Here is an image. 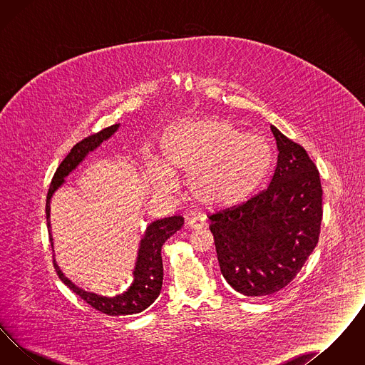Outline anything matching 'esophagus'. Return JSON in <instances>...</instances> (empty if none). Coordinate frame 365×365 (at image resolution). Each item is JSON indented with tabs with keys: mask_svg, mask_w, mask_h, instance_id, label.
<instances>
[{
	"mask_svg": "<svg viewBox=\"0 0 365 365\" xmlns=\"http://www.w3.org/2000/svg\"><path fill=\"white\" fill-rule=\"evenodd\" d=\"M205 227V220L201 216H192L186 220V228L189 230H201Z\"/></svg>",
	"mask_w": 365,
	"mask_h": 365,
	"instance_id": "esophagus-1",
	"label": "esophagus"
}]
</instances>
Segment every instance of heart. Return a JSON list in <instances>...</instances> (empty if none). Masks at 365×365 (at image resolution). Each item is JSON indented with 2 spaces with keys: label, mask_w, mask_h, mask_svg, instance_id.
Wrapping results in <instances>:
<instances>
[{
  "label": "heart",
  "mask_w": 365,
  "mask_h": 365,
  "mask_svg": "<svg viewBox=\"0 0 365 365\" xmlns=\"http://www.w3.org/2000/svg\"><path fill=\"white\" fill-rule=\"evenodd\" d=\"M161 163L148 161L158 192L175 189V178L187 175L191 198L222 208L249 197L272 165L267 140L245 134L225 119H198L170 127L160 142Z\"/></svg>",
  "instance_id": "obj_1"
}]
</instances>
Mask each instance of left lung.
Wrapping results in <instances>:
<instances>
[{
	"instance_id": "1",
	"label": "left lung",
	"mask_w": 365,
	"mask_h": 365,
	"mask_svg": "<svg viewBox=\"0 0 365 365\" xmlns=\"http://www.w3.org/2000/svg\"><path fill=\"white\" fill-rule=\"evenodd\" d=\"M271 131L279 153L269 186L209 216L220 271L247 297L274 294L295 278L317 245L323 216L314 163L275 125Z\"/></svg>"
}]
</instances>
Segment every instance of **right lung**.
<instances>
[{
	"mask_svg": "<svg viewBox=\"0 0 365 365\" xmlns=\"http://www.w3.org/2000/svg\"><path fill=\"white\" fill-rule=\"evenodd\" d=\"M119 127L120 124H113L108 128H104L103 131L81 140L71 149L70 153L58 165L56 174L53 176L52 183L46 197V222H48L49 240H51L52 249H54L52 226H51V201H52L53 194L66 183V178L73 170H76V167L86 158L87 155L90 152H94L104 140L110 138L119 130ZM182 226H183L182 216L164 217L148 225L142 240L139 241L138 255H137L135 267L133 271L134 280L125 292L115 297H104V295L90 293L78 287L61 272L56 260L53 261V264L61 282L66 286H68L73 293L79 295L83 301H86L87 304L94 309L106 313L109 316L135 314L150 307L160 295L161 286H163V275H164L161 247L171 235H174L178 230H180Z\"/></svg>",
	"mask_w": 365,
	"mask_h": 365,
	"instance_id": "1",
	"label": "right lung"
}]
</instances>
